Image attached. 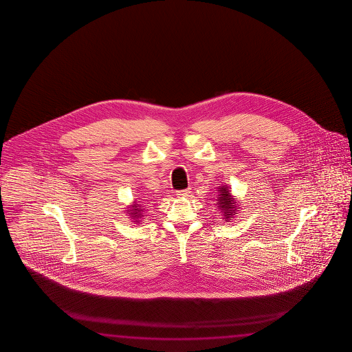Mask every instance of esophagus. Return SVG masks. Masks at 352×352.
I'll return each mask as SVG.
<instances>
[{"label":"esophagus","mask_w":352,"mask_h":352,"mask_svg":"<svg viewBox=\"0 0 352 352\" xmlns=\"http://www.w3.org/2000/svg\"><path fill=\"white\" fill-rule=\"evenodd\" d=\"M190 193H191V190H190V188H186V190H179V191H177V196L188 197L190 196Z\"/></svg>","instance_id":"esophagus-1"}]
</instances>
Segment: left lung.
<instances>
[{
    "label": "left lung",
    "instance_id": "8db88e82",
    "mask_svg": "<svg viewBox=\"0 0 352 352\" xmlns=\"http://www.w3.org/2000/svg\"><path fill=\"white\" fill-rule=\"evenodd\" d=\"M221 197L218 198V203L221 210H224V214L227 215V218H232V212H235V206H234V199H232L230 193L227 190V187H221Z\"/></svg>",
    "mask_w": 352,
    "mask_h": 352
}]
</instances>
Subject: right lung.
<instances>
[{
  "label": "right lung",
  "mask_w": 352,
  "mask_h": 352,
  "mask_svg": "<svg viewBox=\"0 0 352 352\" xmlns=\"http://www.w3.org/2000/svg\"><path fill=\"white\" fill-rule=\"evenodd\" d=\"M133 210H134V212H131V210H129V212H131V213H133V215H135V217H139V215L140 214H138V212H140V210H139V209H138V206H133Z\"/></svg>",
  "instance_id": "1"
}]
</instances>
